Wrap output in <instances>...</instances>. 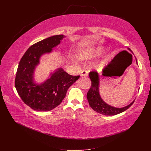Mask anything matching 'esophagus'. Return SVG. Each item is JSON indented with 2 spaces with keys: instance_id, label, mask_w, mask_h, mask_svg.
<instances>
[{
  "instance_id": "34e87169",
  "label": "esophagus",
  "mask_w": 151,
  "mask_h": 151,
  "mask_svg": "<svg viewBox=\"0 0 151 151\" xmlns=\"http://www.w3.org/2000/svg\"><path fill=\"white\" fill-rule=\"evenodd\" d=\"M88 70H83L81 72V76H88Z\"/></svg>"
}]
</instances>
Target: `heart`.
I'll list each match as a JSON object with an SVG mask.
<instances>
[{
  "instance_id": "1",
  "label": "heart",
  "mask_w": 151,
  "mask_h": 151,
  "mask_svg": "<svg viewBox=\"0 0 151 151\" xmlns=\"http://www.w3.org/2000/svg\"><path fill=\"white\" fill-rule=\"evenodd\" d=\"M93 55L94 54L91 51H89V50H86V51H82L80 54V55H79V57H80V59L84 60V59L91 58V57L93 56Z\"/></svg>"
}]
</instances>
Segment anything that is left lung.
Wrapping results in <instances>:
<instances>
[{"label": "left lung", "mask_w": 151, "mask_h": 151, "mask_svg": "<svg viewBox=\"0 0 151 151\" xmlns=\"http://www.w3.org/2000/svg\"><path fill=\"white\" fill-rule=\"evenodd\" d=\"M129 50L131 51L130 48ZM136 61L137 62V59ZM89 77L91 80V87L87 93L90 106L95 111L101 114L106 116H114L121 113L129 108L134 101H133L130 104L123 108H116L110 106L103 100L99 93V75L97 71H91Z\"/></svg>", "instance_id": "obj_1"}]
</instances>
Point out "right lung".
Instances as JSON below:
<instances>
[{"label": "right lung", "mask_w": 151, "mask_h": 151, "mask_svg": "<svg viewBox=\"0 0 151 151\" xmlns=\"http://www.w3.org/2000/svg\"><path fill=\"white\" fill-rule=\"evenodd\" d=\"M64 37L63 35H54L34 44L19 62L15 88L24 103L34 110L47 111L57 107L65 98L68 88L80 78L70 75L59 68L44 83L37 84L34 82V70L39 64L40 58L43 54L51 52Z\"/></svg>", "instance_id": "obj_1"}]
</instances>
